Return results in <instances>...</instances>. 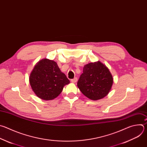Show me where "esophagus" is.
<instances>
[{
  "mask_svg": "<svg viewBox=\"0 0 147 147\" xmlns=\"http://www.w3.org/2000/svg\"><path fill=\"white\" fill-rule=\"evenodd\" d=\"M77 80H78V78H74V79L71 80L72 83H76L77 82Z\"/></svg>",
  "mask_w": 147,
  "mask_h": 147,
  "instance_id": "34e87169",
  "label": "esophagus"
}]
</instances>
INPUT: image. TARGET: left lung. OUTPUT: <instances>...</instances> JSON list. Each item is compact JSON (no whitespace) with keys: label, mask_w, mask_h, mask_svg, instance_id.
I'll list each match as a JSON object with an SVG mask.
<instances>
[{"label":"left lung","mask_w":147,"mask_h":147,"mask_svg":"<svg viewBox=\"0 0 147 147\" xmlns=\"http://www.w3.org/2000/svg\"><path fill=\"white\" fill-rule=\"evenodd\" d=\"M112 84L113 77L108 68L100 61H97L84 66L77 86L86 97L98 100L108 95Z\"/></svg>","instance_id":"1"}]
</instances>
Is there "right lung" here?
Returning <instances> with one entry per match:
<instances>
[{
  "instance_id": "obj_1",
  "label": "right lung",
  "mask_w": 147,
  "mask_h": 147,
  "mask_svg": "<svg viewBox=\"0 0 147 147\" xmlns=\"http://www.w3.org/2000/svg\"><path fill=\"white\" fill-rule=\"evenodd\" d=\"M57 64L47 58L35 65L29 76V83L35 94L44 100L56 98L62 92L64 86L69 83Z\"/></svg>"
}]
</instances>
